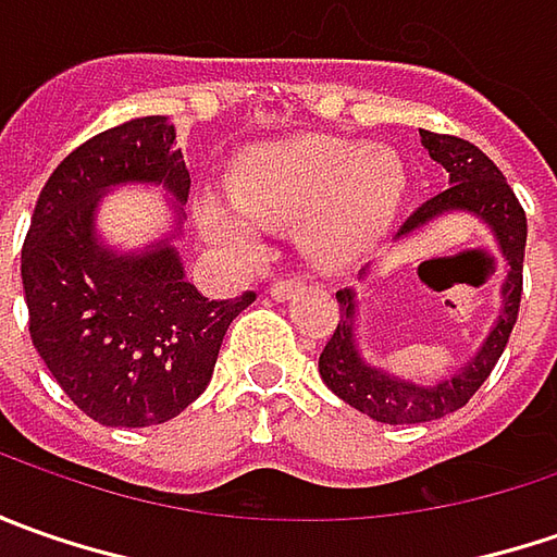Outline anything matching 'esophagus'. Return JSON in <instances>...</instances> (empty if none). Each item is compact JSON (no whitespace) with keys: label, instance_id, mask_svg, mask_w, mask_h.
<instances>
[{"label":"esophagus","instance_id":"34e87169","mask_svg":"<svg viewBox=\"0 0 557 557\" xmlns=\"http://www.w3.org/2000/svg\"><path fill=\"white\" fill-rule=\"evenodd\" d=\"M304 288H307V282H304L300 275H285V278H275V282H272L269 294H272L275 300H288V297L300 294Z\"/></svg>","mask_w":557,"mask_h":557}]
</instances>
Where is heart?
<instances>
[{"label": "heart", "instance_id": "b5f03b06", "mask_svg": "<svg viewBox=\"0 0 557 557\" xmlns=\"http://www.w3.org/2000/svg\"><path fill=\"white\" fill-rule=\"evenodd\" d=\"M409 188L403 158L369 141L307 136L253 148L225 180L235 210L201 203L203 228L232 247L250 245V225L300 223L307 253L344 263L394 223Z\"/></svg>", "mask_w": 557, "mask_h": 557}]
</instances>
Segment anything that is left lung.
Listing matches in <instances>:
<instances>
[{
	"mask_svg": "<svg viewBox=\"0 0 557 557\" xmlns=\"http://www.w3.org/2000/svg\"><path fill=\"white\" fill-rule=\"evenodd\" d=\"M418 133L428 154L449 173V188L421 203L416 213L399 225L396 238H406L446 213L474 216L493 232V242L499 245V253L505 257L503 310L496 315L490 334L483 337L478 354L471 356L459 372L443 377L437 384H416L409 377L384 372L369 359H362L359 344H356V290H337L341 322L329 337L325 350L319 354V374L332 394L350 403L362 416L384 421V424L434 421L461 409L478 394L511 337L518 310H521V288H524L521 272H524L527 216L511 185L505 183V176L499 173V166L490 161L478 145L459 136H443V133H428V129H418ZM366 272L369 269H362L359 278H366Z\"/></svg>",
	"mask_w": 557,
	"mask_h": 557,
	"instance_id": "obj_1",
	"label": "left lung"
}]
</instances>
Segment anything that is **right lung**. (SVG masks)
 Listing matches in <instances>:
<instances>
[{
    "instance_id": "obj_1",
    "label": "right lung",
    "mask_w": 557,
    "mask_h": 557,
    "mask_svg": "<svg viewBox=\"0 0 557 557\" xmlns=\"http://www.w3.org/2000/svg\"><path fill=\"white\" fill-rule=\"evenodd\" d=\"M126 183L163 185L180 228L191 176L166 117L126 120L54 166L24 238L21 282L33 347L61 391L98 424L151 428L207 391L232 319L257 294H198L170 238L136 253L104 245L98 201Z\"/></svg>"
}]
</instances>
